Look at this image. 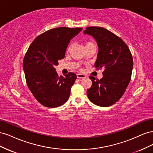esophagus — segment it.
Listing matches in <instances>:
<instances>
[{
	"label": "esophagus",
	"mask_w": 153,
	"mask_h": 153,
	"mask_svg": "<svg viewBox=\"0 0 153 153\" xmlns=\"http://www.w3.org/2000/svg\"><path fill=\"white\" fill-rule=\"evenodd\" d=\"M76 76H77V78H78V79H80V78H84L86 77V76L85 75H84V74H81V73H78Z\"/></svg>",
	"instance_id": "1"
}]
</instances>
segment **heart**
<instances>
[{
  "mask_svg": "<svg viewBox=\"0 0 153 153\" xmlns=\"http://www.w3.org/2000/svg\"><path fill=\"white\" fill-rule=\"evenodd\" d=\"M92 46H95V45H94V43L92 42V41H87V42L85 43V49L87 48L90 47H92ZM72 47H73V45H72V44H70V45H69L68 46V48H67V52H70V50H71Z\"/></svg>",
  "mask_w": 153,
  "mask_h": 153,
  "instance_id": "1",
  "label": "heart"
}]
</instances>
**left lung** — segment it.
Returning <instances> with one entry per match:
<instances>
[{"label":"left lung","mask_w":153,"mask_h":153,"mask_svg":"<svg viewBox=\"0 0 153 153\" xmlns=\"http://www.w3.org/2000/svg\"><path fill=\"white\" fill-rule=\"evenodd\" d=\"M84 32L93 36L98 44L96 68L105 69L100 80L89 76L92 84L87 90V96L96 105L111 106L121 98L130 82L132 55L121 38L103 27H88Z\"/></svg>","instance_id":"1"}]
</instances>
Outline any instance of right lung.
<instances>
[{
	"label": "right lung",
	"mask_w": 153,
	"mask_h": 153,
	"mask_svg": "<svg viewBox=\"0 0 153 153\" xmlns=\"http://www.w3.org/2000/svg\"><path fill=\"white\" fill-rule=\"evenodd\" d=\"M82 30L66 27L48 30L36 37L27 50L23 61L26 82L42 105L55 108L68 101L76 75L69 72L59 76L54 67L65 57L71 39Z\"/></svg>",
	"instance_id": "obj_1"
}]
</instances>
